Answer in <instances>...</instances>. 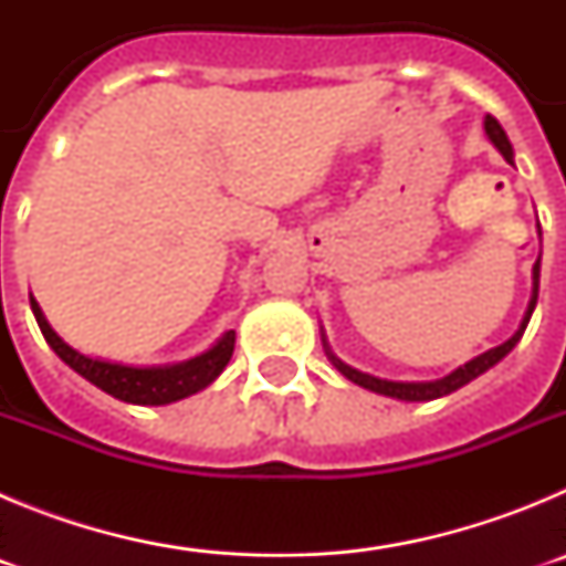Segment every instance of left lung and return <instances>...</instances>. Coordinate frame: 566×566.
Instances as JSON below:
<instances>
[{
    "instance_id": "1",
    "label": "left lung",
    "mask_w": 566,
    "mask_h": 566,
    "mask_svg": "<svg viewBox=\"0 0 566 566\" xmlns=\"http://www.w3.org/2000/svg\"><path fill=\"white\" fill-rule=\"evenodd\" d=\"M484 133H488L490 142L496 144L499 153H502L504 158L513 164V147H510L502 124H499L493 115H488V118H484ZM536 300H538V260H536V266H533V300H530L527 314H524V319H522V328H518V332L513 334L507 343H502V345H496V348H490V352L479 354L476 359H470V363H464L462 368H457V371L448 374V377H442V379H433V382H391V379H379V377H371V374L357 371V368H352V365H345L343 359L334 357L332 352H328V357H332V363L337 365L343 377H348L352 382L363 385V388H368V391L385 394V397H394V399H405V402H428V399H439V397H444V394L457 391V388L468 385L470 379H476L479 374H484L488 368H493L499 359L507 357V354L513 352V345L522 339L524 328H527V323H530V314H533V308H536Z\"/></svg>"
}]
</instances>
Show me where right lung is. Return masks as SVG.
<instances>
[{
    "label": "right lung",
    "instance_id": "right-lung-1",
    "mask_svg": "<svg viewBox=\"0 0 566 566\" xmlns=\"http://www.w3.org/2000/svg\"><path fill=\"white\" fill-rule=\"evenodd\" d=\"M30 308L36 314V323L42 328L44 339L64 363L76 374H82L87 382L102 388L109 397L122 399V402L133 405H167L175 399H184L189 394L201 391L214 377L227 368L229 357L234 352V332H227L218 345H212L201 357L187 359L178 365H155V368H133V365L104 363V359H93L78 354L76 348H70L53 328L48 326L42 308L33 297H30Z\"/></svg>",
    "mask_w": 566,
    "mask_h": 566
}]
</instances>
